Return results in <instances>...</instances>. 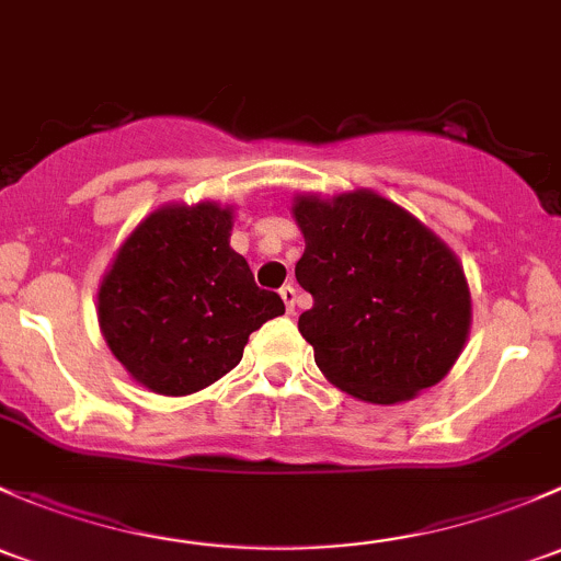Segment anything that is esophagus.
<instances>
[{
	"label": "esophagus",
	"mask_w": 561,
	"mask_h": 561,
	"mask_svg": "<svg viewBox=\"0 0 561 561\" xmlns=\"http://www.w3.org/2000/svg\"><path fill=\"white\" fill-rule=\"evenodd\" d=\"M280 299H283V305H286L288 313H294V305H297V288H294L291 283H288V286H283L280 288Z\"/></svg>",
	"instance_id": "34e87169"
}]
</instances>
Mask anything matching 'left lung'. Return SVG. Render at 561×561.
I'll list each match as a JSON object with an SVG mask.
<instances>
[{"label": "left lung", "instance_id": "1", "mask_svg": "<svg viewBox=\"0 0 561 561\" xmlns=\"http://www.w3.org/2000/svg\"><path fill=\"white\" fill-rule=\"evenodd\" d=\"M305 238L294 267L313 308L299 332L329 383L373 405H397L440 383L472 321L456 253L386 196L356 188L323 199L297 194Z\"/></svg>", "mask_w": 561, "mask_h": 561}]
</instances>
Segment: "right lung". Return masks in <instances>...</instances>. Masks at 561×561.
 Here are the masks:
<instances>
[{
  "instance_id": "add662e5",
  "label": "right lung",
  "mask_w": 561,
  "mask_h": 561,
  "mask_svg": "<svg viewBox=\"0 0 561 561\" xmlns=\"http://www.w3.org/2000/svg\"><path fill=\"white\" fill-rule=\"evenodd\" d=\"M232 207L161 205L121 242L96 291L102 337L126 373L186 397L234 369L248 334L286 313L229 245Z\"/></svg>"
}]
</instances>
